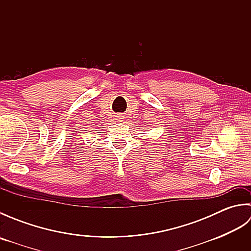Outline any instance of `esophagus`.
Wrapping results in <instances>:
<instances>
[{"label":"esophagus","mask_w":251,"mask_h":251,"mask_svg":"<svg viewBox=\"0 0 251 251\" xmlns=\"http://www.w3.org/2000/svg\"><path fill=\"white\" fill-rule=\"evenodd\" d=\"M117 119H119L120 121H122L123 120V116H117Z\"/></svg>","instance_id":"34e87169"}]
</instances>
